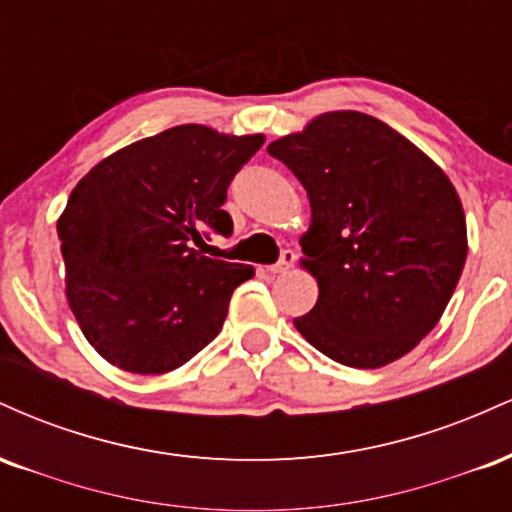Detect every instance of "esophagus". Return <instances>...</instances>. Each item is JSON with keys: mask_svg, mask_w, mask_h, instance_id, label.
Returning <instances> with one entry per match:
<instances>
[{"mask_svg": "<svg viewBox=\"0 0 512 512\" xmlns=\"http://www.w3.org/2000/svg\"><path fill=\"white\" fill-rule=\"evenodd\" d=\"M293 262H296V252H293V250H284V252H281L279 262H276V264H269L267 272H269V274L289 272V269L293 267Z\"/></svg>", "mask_w": 512, "mask_h": 512, "instance_id": "34e87169", "label": "esophagus"}]
</instances>
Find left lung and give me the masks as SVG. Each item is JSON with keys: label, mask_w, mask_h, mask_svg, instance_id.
<instances>
[{"label": "left lung", "mask_w": 512, "mask_h": 512, "mask_svg": "<svg viewBox=\"0 0 512 512\" xmlns=\"http://www.w3.org/2000/svg\"><path fill=\"white\" fill-rule=\"evenodd\" d=\"M310 199L303 264L320 296L296 330L332 361L380 368L438 325L467 260L452 182L375 117L342 110L267 146Z\"/></svg>", "instance_id": "1"}]
</instances>
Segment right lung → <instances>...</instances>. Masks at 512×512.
<instances>
[{
	"mask_svg": "<svg viewBox=\"0 0 512 512\" xmlns=\"http://www.w3.org/2000/svg\"><path fill=\"white\" fill-rule=\"evenodd\" d=\"M262 134L170 127L108 156L74 187L57 221L67 298L84 337L139 375L180 368L221 332L250 264L204 257L233 233L228 185Z\"/></svg>",
	"mask_w": 512,
	"mask_h": 512,
	"instance_id": "add662e5",
	"label": "right lung"
}]
</instances>
